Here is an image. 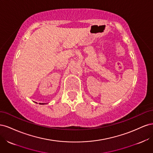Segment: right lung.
Segmentation results:
<instances>
[{"label": "right lung", "mask_w": 153, "mask_h": 153, "mask_svg": "<svg viewBox=\"0 0 153 153\" xmlns=\"http://www.w3.org/2000/svg\"><path fill=\"white\" fill-rule=\"evenodd\" d=\"M40 104H41V103H40ZM42 104H43V103H42Z\"/></svg>", "instance_id": "add662e5"}]
</instances>
